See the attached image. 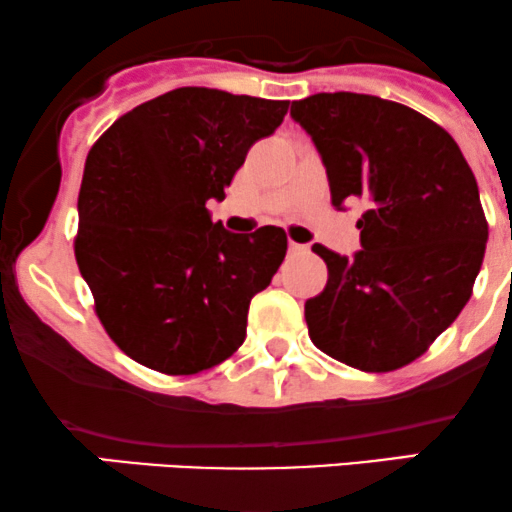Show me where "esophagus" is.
<instances>
[{
    "instance_id": "esophagus-1",
    "label": "esophagus",
    "mask_w": 512,
    "mask_h": 512,
    "mask_svg": "<svg viewBox=\"0 0 512 512\" xmlns=\"http://www.w3.org/2000/svg\"><path fill=\"white\" fill-rule=\"evenodd\" d=\"M309 246L307 244H297V241H290V251L292 254H302V251H307Z\"/></svg>"
}]
</instances>
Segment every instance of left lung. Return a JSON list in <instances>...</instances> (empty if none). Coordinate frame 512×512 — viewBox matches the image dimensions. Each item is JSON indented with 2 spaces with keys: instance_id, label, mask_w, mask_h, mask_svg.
<instances>
[{
  "instance_id": "left-lung-1",
  "label": "left lung",
  "mask_w": 512,
  "mask_h": 512,
  "mask_svg": "<svg viewBox=\"0 0 512 512\" xmlns=\"http://www.w3.org/2000/svg\"><path fill=\"white\" fill-rule=\"evenodd\" d=\"M290 116L317 147L333 208L367 203L363 249L312 246L329 283L304 304L309 336L350 367L396 370L426 353L472 297L488 241L472 169L450 132L380 96L314 94Z\"/></svg>"
}]
</instances>
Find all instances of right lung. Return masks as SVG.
<instances>
[{"label": "right lung", "mask_w": 512, "mask_h": 512, "mask_svg": "<svg viewBox=\"0 0 512 512\" xmlns=\"http://www.w3.org/2000/svg\"><path fill=\"white\" fill-rule=\"evenodd\" d=\"M287 101L183 86L118 118L84 164L74 256L103 329L140 365L193 375L246 338L283 263L280 227L232 234L208 200L283 123Z\"/></svg>", "instance_id": "add662e5"}]
</instances>
